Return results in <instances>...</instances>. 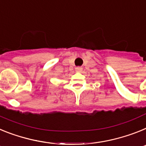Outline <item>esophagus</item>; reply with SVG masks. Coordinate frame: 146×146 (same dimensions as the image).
Masks as SVG:
<instances>
[{
  "label": "esophagus",
  "mask_w": 146,
  "mask_h": 146,
  "mask_svg": "<svg viewBox=\"0 0 146 146\" xmlns=\"http://www.w3.org/2000/svg\"><path fill=\"white\" fill-rule=\"evenodd\" d=\"M76 71L77 72L82 71V68H81V67H77V68H76Z\"/></svg>",
  "instance_id": "34e87169"
}]
</instances>
